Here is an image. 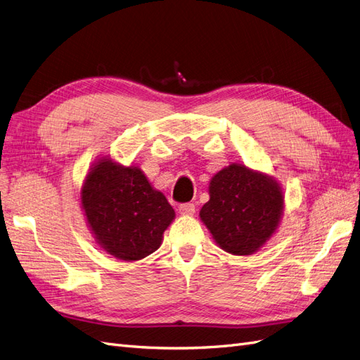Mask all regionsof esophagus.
<instances>
[{"label": "esophagus", "mask_w": 360, "mask_h": 360, "mask_svg": "<svg viewBox=\"0 0 360 360\" xmlns=\"http://www.w3.org/2000/svg\"><path fill=\"white\" fill-rule=\"evenodd\" d=\"M179 212L184 216H191L195 213V205L192 202H186V204H181L179 207Z\"/></svg>", "instance_id": "1"}]
</instances>
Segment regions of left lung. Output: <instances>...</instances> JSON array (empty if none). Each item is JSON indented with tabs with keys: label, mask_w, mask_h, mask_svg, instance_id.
I'll use <instances>...</instances> for the list:
<instances>
[{
	"label": "left lung",
	"mask_w": 360,
	"mask_h": 360,
	"mask_svg": "<svg viewBox=\"0 0 360 360\" xmlns=\"http://www.w3.org/2000/svg\"><path fill=\"white\" fill-rule=\"evenodd\" d=\"M210 200L200 212L214 242L233 255H252L276 233L284 214V192L266 172L242 163L217 171L209 184Z\"/></svg>",
	"instance_id": "left-lung-1"
}]
</instances>
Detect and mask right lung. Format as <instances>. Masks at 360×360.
Masks as SVG:
<instances>
[{"instance_id":"1","label":"right lung","mask_w":360,"mask_h":360,"mask_svg":"<svg viewBox=\"0 0 360 360\" xmlns=\"http://www.w3.org/2000/svg\"><path fill=\"white\" fill-rule=\"evenodd\" d=\"M81 209L97 245L123 261L153 254L176 217L165 195L151 186L139 167H124L110 156L90 167L81 188Z\"/></svg>"}]
</instances>
